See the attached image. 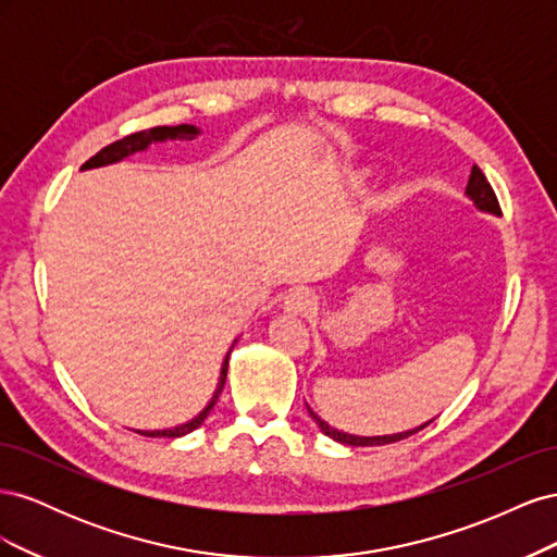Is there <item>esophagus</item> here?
<instances>
[{"label":"esophagus","instance_id":"34e87169","mask_svg":"<svg viewBox=\"0 0 557 557\" xmlns=\"http://www.w3.org/2000/svg\"><path fill=\"white\" fill-rule=\"evenodd\" d=\"M313 295L307 288H293L283 297V311L290 315H307L313 309Z\"/></svg>","mask_w":557,"mask_h":557}]
</instances>
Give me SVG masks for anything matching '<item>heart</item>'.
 <instances>
[{
	"instance_id": "obj_1",
	"label": "heart",
	"mask_w": 557,
	"mask_h": 557,
	"mask_svg": "<svg viewBox=\"0 0 557 557\" xmlns=\"http://www.w3.org/2000/svg\"><path fill=\"white\" fill-rule=\"evenodd\" d=\"M364 178H367V176H364L362 172H358V174H350V178H348V181H350L352 185H360Z\"/></svg>"
}]
</instances>
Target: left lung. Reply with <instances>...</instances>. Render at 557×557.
Instances as JSON below:
<instances>
[{"instance_id":"8db88e82","label":"left lung","mask_w":557,"mask_h":557,"mask_svg":"<svg viewBox=\"0 0 557 557\" xmlns=\"http://www.w3.org/2000/svg\"><path fill=\"white\" fill-rule=\"evenodd\" d=\"M465 195H467L471 201H474V207H476L481 213L502 215L499 205H497V197H495V193H493V188H491V183H487V178L483 176V172L479 170L476 164L471 166V174H469V181H467ZM307 409H309V416L313 418V423L320 428V432H323L325 436H330V440L344 444V446H383V444L401 442V440H407V436H411V434L420 432L423 428H428V425L432 423V420H434V418H432V420H428V423H423V425L411 428V430H404V432H395V434L360 436V434H348V432H344V430H336V428H332L330 423H325V420L320 418V416L309 407V404H307Z\"/></svg>"}]
</instances>
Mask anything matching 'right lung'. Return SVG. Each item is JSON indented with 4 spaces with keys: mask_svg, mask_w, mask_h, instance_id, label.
I'll return each instance as SVG.
<instances>
[{
    "mask_svg": "<svg viewBox=\"0 0 557 557\" xmlns=\"http://www.w3.org/2000/svg\"><path fill=\"white\" fill-rule=\"evenodd\" d=\"M199 134H201V129H199L197 125H188V123H183V125H172V127H166V125H164V127H150V129H144V132H137V134H129V137H125V139H121V141H115V144H111V146L102 148L95 158H90L86 164H83L81 170L86 172V170H99V166L117 164V162L127 160L129 156L144 153V150H148V148H150V144L185 141V139H195V137H199ZM237 342H239V336H237V339L232 342V346H230V350H227V356H225L223 367H221V376H218V383H215V391H213L211 399L207 401V407H205V409H201L195 418L185 420V423H181V425L164 428V430H137V432H139V434H144V436H166V440H176V436L190 434L193 430H197L201 423H205L207 416H209V413H211V409L215 407L218 395L223 393V385H225V379H227L230 356H232V348H234V344H237Z\"/></svg>",
    "mask_w": 557,
    "mask_h": 557,
    "instance_id": "1",
    "label": "right lung"
}]
</instances>
